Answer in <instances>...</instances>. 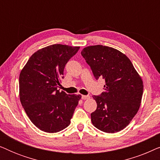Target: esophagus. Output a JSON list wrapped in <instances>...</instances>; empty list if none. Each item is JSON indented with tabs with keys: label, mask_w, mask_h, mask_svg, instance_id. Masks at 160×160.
Wrapping results in <instances>:
<instances>
[{
	"label": "esophagus",
	"mask_w": 160,
	"mask_h": 160,
	"mask_svg": "<svg viewBox=\"0 0 160 160\" xmlns=\"http://www.w3.org/2000/svg\"><path fill=\"white\" fill-rule=\"evenodd\" d=\"M89 95H82V100H87V99H89Z\"/></svg>",
	"instance_id": "1"
}]
</instances>
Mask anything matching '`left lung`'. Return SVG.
Wrapping results in <instances>:
<instances>
[{
  "label": "left lung",
  "instance_id": "1",
  "mask_svg": "<svg viewBox=\"0 0 160 160\" xmlns=\"http://www.w3.org/2000/svg\"><path fill=\"white\" fill-rule=\"evenodd\" d=\"M96 79L106 82L104 92L94 95L97 109L91 113L98 130L114 133L130 124L140 108L143 84L125 54L112 47L90 46L81 52Z\"/></svg>",
  "mask_w": 160,
  "mask_h": 160
}]
</instances>
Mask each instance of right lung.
Returning <instances> with one entry per match:
<instances>
[{
	"instance_id": "right-lung-1",
	"label": "right lung",
	"mask_w": 160,
	"mask_h": 160,
	"mask_svg": "<svg viewBox=\"0 0 160 160\" xmlns=\"http://www.w3.org/2000/svg\"><path fill=\"white\" fill-rule=\"evenodd\" d=\"M79 47L53 44L30 57L19 75V98L32 123L41 130L54 133L64 130L82 96L58 89L66 63Z\"/></svg>"
}]
</instances>
